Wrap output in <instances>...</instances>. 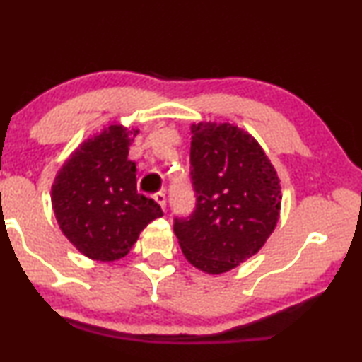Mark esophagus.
Wrapping results in <instances>:
<instances>
[{"instance_id": "1", "label": "esophagus", "mask_w": 362, "mask_h": 362, "mask_svg": "<svg viewBox=\"0 0 362 362\" xmlns=\"http://www.w3.org/2000/svg\"><path fill=\"white\" fill-rule=\"evenodd\" d=\"M154 200H156L157 203H159L162 210H165V205H167V197H165V193H162V192H160V193H156Z\"/></svg>"}]
</instances>
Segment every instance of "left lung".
I'll return each instance as SVG.
<instances>
[{
  "mask_svg": "<svg viewBox=\"0 0 362 362\" xmlns=\"http://www.w3.org/2000/svg\"><path fill=\"white\" fill-rule=\"evenodd\" d=\"M190 180L195 208L174 218L187 261L208 274L231 271L264 246L279 220L281 185L271 160L230 123L192 128Z\"/></svg>",
  "mask_w": 362,
  "mask_h": 362,
  "instance_id": "obj_1",
  "label": "left lung"
}]
</instances>
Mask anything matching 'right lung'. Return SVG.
<instances>
[{
	"label": "right lung",
	"instance_id": "right-lung-1",
	"mask_svg": "<svg viewBox=\"0 0 362 362\" xmlns=\"http://www.w3.org/2000/svg\"><path fill=\"white\" fill-rule=\"evenodd\" d=\"M136 132L111 124L85 141L54 180L52 208L60 230L95 261L124 257L147 223L164 215L152 198L137 193L136 164L128 159Z\"/></svg>",
	"mask_w": 362,
	"mask_h": 362
}]
</instances>
